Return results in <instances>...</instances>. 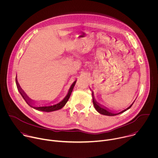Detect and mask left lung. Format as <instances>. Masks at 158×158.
<instances>
[{
  "mask_svg": "<svg viewBox=\"0 0 158 158\" xmlns=\"http://www.w3.org/2000/svg\"><path fill=\"white\" fill-rule=\"evenodd\" d=\"M92 96H93V104H94V106L95 107V109H96V110L99 112V113L101 114H103V115H106V116H116V115H118V114H120L121 113H123V112L126 111L127 110H128L129 108H131V107L132 106L133 103L134 102V101L132 103V104H131L130 106H129L127 108H126V109L118 112V113H114V112L111 111L110 110H109V109H107V107H104V106H102V105H101L100 104H99L98 102H96V101L94 99V93L92 92Z\"/></svg>",
  "mask_w": 158,
  "mask_h": 158,
  "instance_id": "8db88e82",
  "label": "left lung"
}]
</instances>
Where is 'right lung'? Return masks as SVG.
I'll use <instances>...</instances> for the list:
<instances>
[{
  "mask_svg": "<svg viewBox=\"0 0 158 158\" xmlns=\"http://www.w3.org/2000/svg\"><path fill=\"white\" fill-rule=\"evenodd\" d=\"M77 81H75L73 84L71 85L69 91H68V93H67V94L66 95V96L59 103L57 104H56L54 105H52V106H33V104L32 102V101L30 98H29V97L26 95V94L24 92L23 90H22L20 87V86L19 85L18 82H17V76H16V78H15V82H16V85H17V89L19 90V91L20 93V94H21V96H22V98H24V99L26 101V102H27V104L30 106L31 107H33L34 109H36V110H40V111H44V112H52V111H54V110H59V109H60L61 108H62L65 105V104L67 103V101L69 100V98H70V96L72 93V91L74 89V87L76 84V82Z\"/></svg>",
  "mask_w": 158,
  "mask_h": 158,
  "instance_id": "obj_1",
  "label": "right lung"
}]
</instances>
